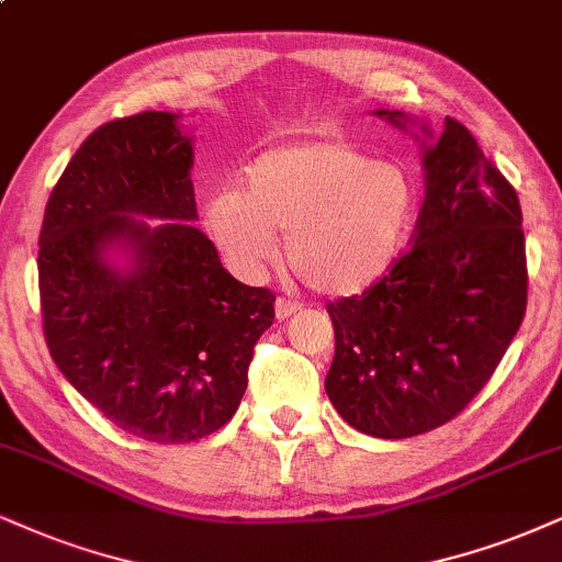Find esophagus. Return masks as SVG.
<instances>
[{"label":"esophagus","mask_w":562,"mask_h":562,"mask_svg":"<svg viewBox=\"0 0 562 562\" xmlns=\"http://www.w3.org/2000/svg\"><path fill=\"white\" fill-rule=\"evenodd\" d=\"M300 310H302V304L289 302V300H276V321H286V317L300 313Z\"/></svg>","instance_id":"1"}]
</instances>
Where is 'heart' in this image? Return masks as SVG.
<instances>
[{"label": "heart", "instance_id": "obj_1", "mask_svg": "<svg viewBox=\"0 0 562 562\" xmlns=\"http://www.w3.org/2000/svg\"><path fill=\"white\" fill-rule=\"evenodd\" d=\"M414 216L404 169L346 143H294L260 154L241 190L203 205V226L228 268L260 279L281 258L315 292L359 294L396 266Z\"/></svg>", "mask_w": 562, "mask_h": 562}]
</instances>
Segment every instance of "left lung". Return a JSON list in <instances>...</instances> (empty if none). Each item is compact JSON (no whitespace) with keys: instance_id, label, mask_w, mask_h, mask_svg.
<instances>
[{"instance_id":"8db88e82","label":"left lung","mask_w":562,"mask_h":562,"mask_svg":"<svg viewBox=\"0 0 562 562\" xmlns=\"http://www.w3.org/2000/svg\"><path fill=\"white\" fill-rule=\"evenodd\" d=\"M375 114L401 130L412 122ZM422 148L412 249L362 296L328 304L336 355L325 393L351 427L385 440L429 432L467 408L521 328L529 286L518 195L474 135L446 116L438 143Z\"/></svg>"}]
</instances>
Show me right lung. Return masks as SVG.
Here are the masks:
<instances>
[{
	"label": "right lung",
	"mask_w": 562,
	"mask_h": 562,
	"mask_svg": "<svg viewBox=\"0 0 562 562\" xmlns=\"http://www.w3.org/2000/svg\"><path fill=\"white\" fill-rule=\"evenodd\" d=\"M190 169L179 114L101 124L61 171L38 237L48 355L112 425L161 446L234 417L276 317L273 292L234 279L192 226ZM112 248L127 267L111 262Z\"/></svg>",
	"instance_id": "add662e5"
}]
</instances>
